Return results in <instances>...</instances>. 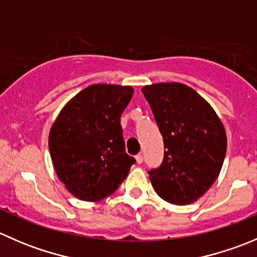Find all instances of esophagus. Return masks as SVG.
<instances>
[{"mask_svg": "<svg viewBox=\"0 0 257 257\" xmlns=\"http://www.w3.org/2000/svg\"><path fill=\"white\" fill-rule=\"evenodd\" d=\"M136 160H137V163H138V164H142V163H143V155H142V154L136 155Z\"/></svg>", "mask_w": 257, "mask_h": 257, "instance_id": "34e87169", "label": "esophagus"}]
</instances>
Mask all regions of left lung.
<instances>
[{"instance_id": "left-lung-1", "label": "left lung", "mask_w": 257, "mask_h": 257, "mask_svg": "<svg viewBox=\"0 0 257 257\" xmlns=\"http://www.w3.org/2000/svg\"><path fill=\"white\" fill-rule=\"evenodd\" d=\"M164 139V159L149 179L158 195L174 205L194 203L209 190L226 154V132L211 105L183 83L142 89Z\"/></svg>"}]
</instances>
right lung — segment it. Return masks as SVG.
<instances>
[{
  "mask_svg": "<svg viewBox=\"0 0 257 257\" xmlns=\"http://www.w3.org/2000/svg\"><path fill=\"white\" fill-rule=\"evenodd\" d=\"M133 92L131 85L92 84L74 95L52 124L48 147L54 170L79 200L109 196L136 163L125 153L120 125Z\"/></svg>",
  "mask_w": 257,
  "mask_h": 257,
  "instance_id": "add662e5",
  "label": "right lung"
}]
</instances>
